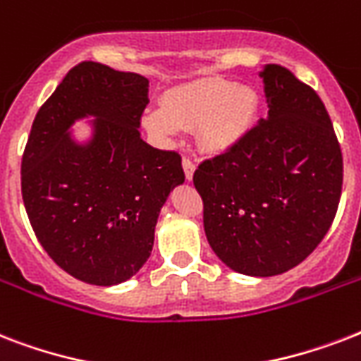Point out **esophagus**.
<instances>
[{
  "instance_id": "esophagus-1",
  "label": "esophagus",
  "mask_w": 361,
  "mask_h": 361,
  "mask_svg": "<svg viewBox=\"0 0 361 361\" xmlns=\"http://www.w3.org/2000/svg\"><path fill=\"white\" fill-rule=\"evenodd\" d=\"M181 164H183V172H185L187 181H191L192 174H195V169H197V164H195V161H192V159H189V157H183Z\"/></svg>"
}]
</instances>
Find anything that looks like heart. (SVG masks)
I'll return each mask as SVG.
<instances>
[{"label": "heart", "mask_w": 361, "mask_h": 361, "mask_svg": "<svg viewBox=\"0 0 361 361\" xmlns=\"http://www.w3.org/2000/svg\"><path fill=\"white\" fill-rule=\"evenodd\" d=\"M258 109L255 90L226 78H204L166 92L163 106L147 110L142 123L153 136L169 140L181 127H200L204 149H231L251 127Z\"/></svg>", "instance_id": "b5f03b06"}]
</instances>
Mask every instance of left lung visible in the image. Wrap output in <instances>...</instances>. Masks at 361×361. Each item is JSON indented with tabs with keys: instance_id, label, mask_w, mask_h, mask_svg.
<instances>
[{
	"instance_id": "obj_1",
	"label": "left lung",
	"mask_w": 361,
	"mask_h": 361,
	"mask_svg": "<svg viewBox=\"0 0 361 361\" xmlns=\"http://www.w3.org/2000/svg\"><path fill=\"white\" fill-rule=\"evenodd\" d=\"M268 116L223 155L200 163L192 183L204 231L231 269L285 274L330 231L343 185V155L313 87L281 65L260 71Z\"/></svg>"
}]
</instances>
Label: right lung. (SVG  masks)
I'll use <instances>...</instances> for the list:
<instances>
[{
	"label": "right lung",
	"instance_id": "obj_1",
	"mask_svg": "<svg viewBox=\"0 0 361 361\" xmlns=\"http://www.w3.org/2000/svg\"><path fill=\"white\" fill-rule=\"evenodd\" d=\"M147 78L82 61L31 125L22 198L37 240L59 268L90 285L130 279L152 255L170 191L185 181L180 153L142 140ZM92 115V136L68 129Z\"/></svg>",
	"mask_w": 361,
	"mask_h": 361
}]
</instances>
